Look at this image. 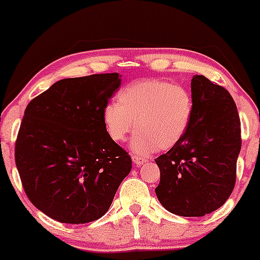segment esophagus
I'll use <instances>...</instances> for the list:
<instances>
[{
  "label": "esophagus",
  "mask_w": 260,
  "mask_h": 260,
  "mask_svg": "<svg viewBox=\"0 0 260 260\" xmlns=\"http://www.w3.org/2000/svg\"><path fill=\"white\" fill-rule=\"evenodd\" d=\"M132 160H133L134 165H136L137 168H139V166H142L143 164L147 162V159H145V157H143V156H139V155H133Z\"/></svg>",
  "instance_id": "34e87169"
}]
</instances>
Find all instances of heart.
<instances>
[{
	"mask_svg": "<svg viewBox=\"0 0 260 260\" xmlns=\"http://www.w3.org/2000/svg\"><path fill=\"white\" fill-rule=\"evenodd\" d=\"M194 104L186 86L168 80L148 78L129 83L117 94V104L103 110V123L113 142H123L137 131L131 149L148 155L170 149L183 139L192 123Z\"/></svg>",
	"mask_w": 260,
	"mask_h": 260,
	"instance_id": "obj_1",
	"label": "heart"
}]
</instances>
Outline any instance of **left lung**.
Masks as SVG:
<instances>
[{
  "label": "left lung",
  "instance_id": "8db88e82",
  "mask_svg": "<svg viewBox=\"0 0 260 260\" xmlns=\"http://www.w3.org/2000/svg\"><path fill=\"white\" fill-rule=\"evenodd\" d=\"M192 123L183 139L155 162L157 199L170 213L204 216L225 204L234 190L241 150V122L230 92L204 76L190 80Z\"/></svg>",
  "mask_w": 260,
  "mask_h": 260
}]
</instances>
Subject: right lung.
Returning a JSON list of instances; mask_svg holds the SVG:
<instances>
[{
	"label": "right lung",
	"instance_id": "1",
	"mask_svg": "<svg viewBox=\"0 0 260 260\" xmlns=\"http://www.w3.org/2000/svg\"><path fill=\"white\" fill-rule=\"evenodd\" d=\"M121 80L118 73L61 79L26 106L16 165L29 201L53 220L100 219L131 172V156L103 123Z\"/></svg>",
	"mask_w": 260,
	"mask_h": 260
}]
</instances>
